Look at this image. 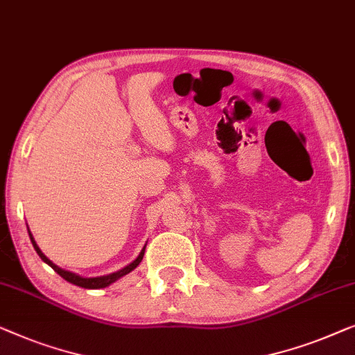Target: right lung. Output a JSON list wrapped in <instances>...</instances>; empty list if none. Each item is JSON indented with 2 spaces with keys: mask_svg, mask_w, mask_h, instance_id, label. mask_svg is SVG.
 I'll use <instances>...</instances> for the list:
<instances>
[{
  "mask_svg": "<svg viewBox=\"0 0 355 355\" xmlns=\"http://www.w3.org/2000/svg\"><path fill=\"white\" fill-rule=\"evenodd\" d=\"M28 236H30V241H32V244H33V248H35V251H37V254L40 257H42V261L43 262H46L49 267L53 268L54 272H58L59 275H61L64 279H67L69 283H72V284H76V286H82V288H87V289H99V288H106V286H109V284L111 283H114V282H117L119 278H122L123 275H127V273H130L132 270H135V268H137L138 266H139V262L143 261V256H144V246L143 248V251L139 252V256L135 259V261L132 262V263H128L127 267H123L122 270H119V272H114V273H109V275H103V277H94V278H83V277H80V275H77V273H72V272H67V270H62L61 267H58L56 263H53L51 261H49V259L44 256V254L42 252V249L38 248V244H37V241H35L33 239V234L30 233V230H28Z\"/></svg>",
  "mask_w": 355,
  "mask_h": 355,
  "instance_id": "add662e5",
  "label": "right lung"
}]
</instances>
